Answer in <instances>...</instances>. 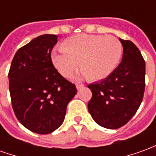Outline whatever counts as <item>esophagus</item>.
Here are the masks:
<instances>
[{
    "instance_id": "34e87169",
    "label": "esophagus",
    "mask_w": 156,
    "mask_h": 156,
    "mask_svg": "<svg viewBox=\"0 0 156 156\" xmlns=\"http://www.w3.org/2000/svg\"><path fill=\"white\" fill-rule=\"evenodd\" d=\"M84 87V84H77L76 85V88H77V89H80V88H83Z\"/></svg>"
}]
</instances>
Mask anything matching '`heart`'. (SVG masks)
<instances>
[{
    "label": "heart",
    "instance_id": "1",
    "mask_svg": "<svg viewBox=\"0 0 156 156\" xmlns=\"http://www.w3.org/2000/svg\"><path fill=\"white\" fill-rule=\"evenodd\" d=\"M122 53L123 47L117 37L82 33L65 40L62 48L51 52V60L64 77L74 72L78 62L83 76L98 81L115 71Z\"/></svg>",
    "mask_w": 156,
    "mask_h": 156
}]
</instances>
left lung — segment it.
Here are the masks:
<instances>
[{"label": "left lung", "instance_id": "8db88e82", "mask_svg": "<svg viewBox=\"0 0 156 156\" xmlns=\"http://www.w3.org/2000/svg\"><path fill=\"white\" fill-rule=\"evenodd\" d=\"M119 41L120 63L105 79L88 85L92 91L88 112L97 124L111 129L124 126L135 115L145 88V62L139 48L129 40Z\"/></svg>", "mask_w": 156, "mask_h": 156}]
</instances>
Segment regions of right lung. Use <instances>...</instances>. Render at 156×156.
Returning <instances> with one entry per match:
<instances>
[{
  "mask_svg": "<svg viewBox=\"0 0 156 156\" xmlns=\"http://www.w3.org/2000/svg\"><path fill=\"white\" fill-rule=\"evenodd\" d=\"M56 35L45 34L19 48L9 70V90L13 111L29 130L50 134L61 126L67 105L77 94L74 83L52 64Z\"/></svg>",
  "mask_w": 156,
  "mask_h": 156,
  "instance_id": "1",
  "label": "right lung"
}]
</instances>
